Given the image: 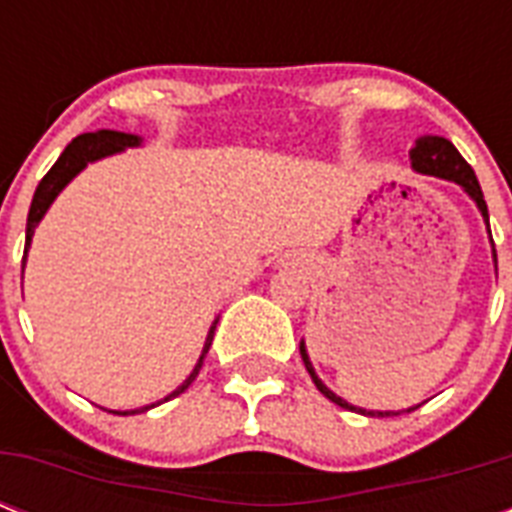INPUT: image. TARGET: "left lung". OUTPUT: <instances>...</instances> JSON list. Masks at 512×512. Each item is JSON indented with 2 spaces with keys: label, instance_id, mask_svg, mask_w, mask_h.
Here are the masks:
<instances>
[{
  "label": "left lung",
  "instance_id": "left-lung-1",
  "mask_svg": "<svg viewBox=\"0 0 512 512\" xmlns=\"http://www.w3.org/2000/svg\"><path fill=\"white\" fill-rule=\"evenodd\" d=\"M412 167L417 172H422V175H436V177H444V180H454V183H460L465 191L476 199L478 209H481V215H484L486 225H489V209H486V201H484V193H481V185H478V177L476 172H473V167H470L465 159L460 156V151L449 143L446 138H438V135H425V138L417 140V146L412 148ZM494 257H497V252H494ZM300 356H303L305 361V369H308V374H311V380L316 382V388L324 393V396L329 398V401H335L337 406H342V409H350V412H361V414H369V417H385V414H401V412H366V409H356V406L345 404L340 396H335L332 390L324 385V382L316 377V372H313L311 361H308V353H305V345L300 342ZM417 409V406H414ZM406 412H412V409H406Z\"/></svg>",
  "mask_w": 512,
  "mask_h": 512
}]
</instances>
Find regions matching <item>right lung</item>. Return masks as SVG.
Here are the masks:
<instances>
[{
    "label": "right lung",
    "instance_id": "right-lung-1",
    "mask_svg": "<svg viewBox=\"0 0 512 512\" xmlns=\"http://www.w3.org/2000/svg\"><path fill=\"white\" fill-rule=\"evenodd\" d=\"M140 138L138 135H127V132H114V130H100V132H84L79 138H74L71 143L66 146V151L60 154V159L50 167V172L42 177V183L36 185V193H34V201H31V209H28V223H26V252H28V244H31V236H34V228L36 223L42 220L47 207H50L55 196H58L66 183L71 180L74 175L87 167V162H95V159H103L108 154H116V151H122L127 146H138ZM23 265H26V255H23ZM212 337H215V327L209 329V337L204 342V350H201V358L196 369L191 372V377L175 390L170 396L164 398V401H170V398L180 396L193 380H196V374H199L201 364H204V358H207V350L212 345ZM156 406V404H151ZM151 406H143V409H132V412H114V414H140L151 409Z\"/></svg>",
    "mask_w": 512,
    "mask_h": 512
}]
</instances>
